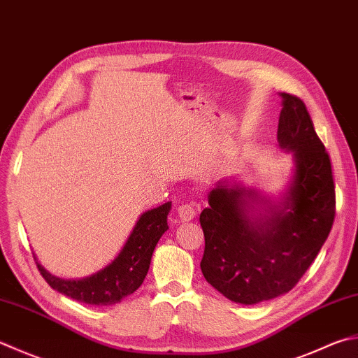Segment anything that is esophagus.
<instances>
[{"label": "esophagus", "instance_id": "1", "mask_svg": "<svg viewBox=\"0 0 358 358\" xmlns=\"http://www.w3.org/2000/svg\"><path fill=\"white\" fill-rule=\"evenodd\" d=\"M198 212V206L194 202H182V204L178 207V213L180 220L184 221H190L194 218V215Z\"/></svg>", "mask_w": 358, "mask_h": 358}]
</instances>
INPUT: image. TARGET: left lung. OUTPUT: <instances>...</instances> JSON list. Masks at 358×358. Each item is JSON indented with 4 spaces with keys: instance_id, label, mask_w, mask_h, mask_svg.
<instances>
[{
    "instance_id": "obj_1",
    "label": "left lung",
    "mask_w": 358,
    "mask_h": 358,
    "mask_svg": "<svg viewBox=\"0 0 358 358\" xmlns=\"http://www.w3.org/2000/svg\"><path fill=\"white\" fill-rule=\"evenodd\" d=\"M278 140L293 150L296 173L282 208L251 220L254 192L220 184L201 212L206 280L234 302L257 304L288 293L318 255L335 220V184L330 156L315 132L306 104L282 93ZM246 197L247 201L242 199Z\"/></svg>"
}]
</instances>
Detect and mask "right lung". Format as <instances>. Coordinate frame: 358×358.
<instances>
[{
  "label": "right lung",
  "mask_w": 358,
  "mask_h": 358,
  "mask_svg": "<svg viewBox=\"0 0 358 358\" xmlns=\"http://www.w3.org/2000/svg\"><path fill=\"white\" fill-rule=\"evenodd\" d=\"M171 202H165L141 215L127 238L123 251L109 266L83 280H64L51 275L40 265L37 268L50 287L69 298L92 306H113L126 296L132 294L143 284L150 269L151 257L157 241L168 229L166 217Z\"/></svg>",
  "instance_id": "add662e5"
}]
</instances>
